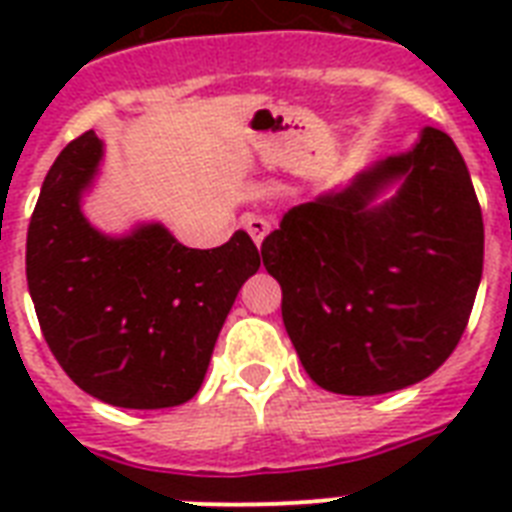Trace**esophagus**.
<instances>
[{"instance_id": "34e87169", "label": "esophagus", "mask_w": 512, "mask_h": 512, "mask_svg": "<svg viewBox=\"0 0 512 512\" xmlns=\"http://www.w3.org/2000/svg\"><path fill=\"white\" fill-rule=\"evenodd\" d=\"M244 228H247L249 236H252V241H255L257 247H260L265 236L271 233V223H268L265 217H257V215H247V217H244Z\"/></svg>"}]
</instances>
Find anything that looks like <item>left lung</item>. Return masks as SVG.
Masks as SVG:
<instances>
[{
  "label": "left lung",
  "instance_id": "obj_1",
  "mask_svg": "<svg viewBox=\"0 0 512 512\" xmlns=\"http://www.w3.org/2000/svg\"><path fill=\"white\" fill-rule=\"evenodd\" d=\"M260 252L308 377L380 396L457 348L484 271V220L454 140L425 127L406 154L289 209Z\"/></svg>",
  "mask_w": 512,
  "mask_h": 512
}]
</instances>
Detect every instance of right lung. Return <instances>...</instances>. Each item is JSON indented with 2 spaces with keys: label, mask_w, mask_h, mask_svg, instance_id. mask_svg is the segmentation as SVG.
Segmentation results:
<instances>
[{
  "label": "right lung",
  "mask_w": 512,
  "mask_h": 512,
  "mask_svg": "<svg viewBox=\"0 0 512 512\" xmlns=\"http://www.w3.org/2000/svg\"><path fill=\"white\" fill-rule=\"evenodd\" d=\"M103 140H71L44 177L26 239V279L42 335L63 372L98 401L167 409L199 393L241 284L260 268L236 231L188 249L162 223L111 236L82 209Z\"/></svg>",
  "instance_id": "add662e5"
}]
</instances>
